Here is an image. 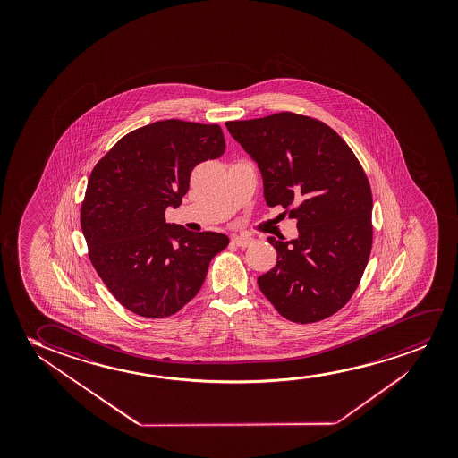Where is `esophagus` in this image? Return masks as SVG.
Wrapping results in <instances>:
<instances>
[{
	"mask_svg": "<svg viewBox=\"0 0 458 458\" xmlns=\"http://www.w3.org/2000/svg\"><path fill=\"white\" fill-rule=\"evenodd\" d=\"M232 242L234 245H238V247L245 249L247 245L250 244L251 239L249 236H233Z\"/></svg>",
	"mask_w": 458,
	"mask_h": 458,
	"instance_id": "34e87169",
	"label": "esophagus"
}]
</instances>
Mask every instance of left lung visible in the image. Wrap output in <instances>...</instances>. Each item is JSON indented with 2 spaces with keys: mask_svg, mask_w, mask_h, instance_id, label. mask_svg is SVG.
Returning <instances> with one entry per match:
<instances>
[{
  "mask_svg": "<svg viewBox=\"0 0 458 458\" xmlns=\"http://www.w3.org/2000/svg\"><path fill=\"white\" fill-rule=\"evenodd\" d=\"M261 170L267 207L297 220L299 238L276 241L274 269L258 286L283 318L311 324L339 311L360 284L372 249V194L338 132L294 113L226 122Z\"/></svg>",
  "mask_w": 458,
  "mask_h": 458,
  "instance_id": "left-lung-1",
  "label": "left lung"
}]
</instances>
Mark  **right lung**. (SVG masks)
Returning <instances> with one entry per match:
<instances>
[{
    "label": "right lung",
    "instance_id": "right-lung-1",
    "mask_svg": "<svg viewBox=\"0 0 458 458\" xmlns=\"http://www.w3.org/2000/svg\"><path fill=\"white\" fill-rule=\"evenodd\" d=\"M224 151L219 125L159 120L128 132L95 164L82 234L90 263L126 310L169 318L200 291L228 236L167 224L165 209L182 205L195 165Z\"/></svg>",
    "mask_w": 458,
    "mask_h": 458
}]
</instances>
